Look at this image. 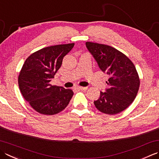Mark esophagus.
I'll use <instances>...</instances> for the list:
<instances>
[{"mask_svg":"<svg viewBox=\"0 0 159 159\" xmlns=\"http://www.w3.org/2000/svg\"><path fill=\"white\" fill-rule=\"evenodd\" d=\"M76 89H81V90H86V89H88V87H80V86H76V88H75Z\"/></svg>","mask_w":159,"mask_h":159,"instance_id":"1","label":"esophagus"}]
</instances>
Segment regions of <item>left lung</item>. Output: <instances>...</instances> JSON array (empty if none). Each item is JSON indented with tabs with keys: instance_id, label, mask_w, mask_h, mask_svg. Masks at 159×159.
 Here are the masks:
<instances>
[{
	"instance_id": "obj_1",
	"label": "left lung",
	"mask_w": 159,
	"mask_h": 159,
	"mask_svg": "<svg viewBox=\"0 0 159 159\" xmlns=\"http://www.w3.org/2000/svg\"><path fill=\"white\" fill-rule=\"evenodd\" d=\"M85 45L99 68L110 76L108 88L101 92L98 99L94 101L95 107L106 114L121 112L134 101L139 89L140 79L134 65L112 47L92 42Z\"/></svg>"
}]
</instances>
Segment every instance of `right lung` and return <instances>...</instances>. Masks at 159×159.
<instances>
[{
	"label": "right lung",
	"instance_id": "right-lung-1",
	"mask_svg": "<svg viewBox=\"0 0 159 159\" xmlns=\"http://www.w3.org/2000/svg\"><path fill=\"white\" fill-rule=\"evenodd\" d=\"M74 43L57 45L33 53L23 65L18 76L22 95L36 111L54 115L63 111L73 96L70 89L52 85L50 81Z\"/></svg>",
	"mask_w": 159,
	"mask_h": 159
}]
</instances>
